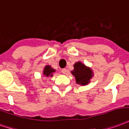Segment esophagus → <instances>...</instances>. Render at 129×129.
Wrapping results in <instances>:
<instances>
[{"label": "esophagus", "instance_id": "obj_1", "mask_svg": "<svg viewBox=\"0 0 129 129\" xmlns=\"http://www.w3.org/2000/svg\"><path fill=\"white\" fill-rule=\"evenodd\" d=\"M67 70L66 69V68H63V69H62L61 70V72H62V73L63 74H66V73H67Z\"/></svg>", "mask_w": 129, "mask_h": 129}]
</instances>
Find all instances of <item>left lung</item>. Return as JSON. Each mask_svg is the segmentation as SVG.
Instances as JSON below:
<instances>
[{"label": "left lung", "instance_id": "8db88e82", "mask_svg": "<svg viewBox=\"0 0 129 129\" xmlns=\"http://www.w3.org/2000/svg\"><path fill=\"white\" fill-rule=\"evenodd\" d=\"M73 67V71H71V73L75 77V82L77 84L84 86L90 83L93 77V72L91 68L86 66L81 61L76 62Z\"/></svg>", "mask_w": 129, "mask_h": 129}]
</instances>
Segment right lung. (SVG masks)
I'll return each instance as SVG.
<instances>
[{
    "label": "right lung",
    "mask_w": 129,
    "mask_h": 129,
    "mask_svg": "<svg viewBox=\"0 0 129 129\" xmlns=\"http://www.w3.org/2000/svg\"><path fill=\"white\" fill-rule=\"evenodd\" d=\"M56 72L55 69H54L53 68H52L51 66L49 65H47L45 66L44 69L43 71V77H52L53 76V74L54 73Z\"/></svg>",
    "instance_id": "obj_1"
}]
</instances>
